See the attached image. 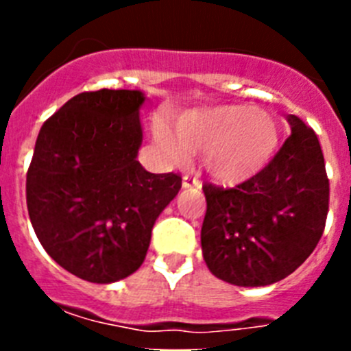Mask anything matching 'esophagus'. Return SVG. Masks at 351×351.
Here are the masks:
<instances>
[{"label":"esophagus","instance_id":"34e87169","mask_svg":"<svg viewBox=\"0 0 351 351\" xmlns=\"http://www.w3.org/2000/svg\"><path fill=\"white\" fill-rule=\"evenodd\" d=\"M200 186H202V182L193 178V176H190V173H186L182 178V188H200Z\"/></svg>","mask_w":351,"mask_h":351}]
</instances>
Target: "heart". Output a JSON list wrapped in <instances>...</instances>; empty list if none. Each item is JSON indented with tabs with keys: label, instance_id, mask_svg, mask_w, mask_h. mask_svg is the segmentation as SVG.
Segmentation results:
<instances>
[{
	"label": "heart",
	"instance_id": "b5f03b06",
	"mask_svg": "<svg viewBox=\"0 0 351 351\" xmlns=\"http://www.w3.org/2000/svg\"><path fill=\"white\" fill-rule=\"evenodd\" d=\"M153 133L173 165H188L191 154H202L207 172L223 184L253 178L278 145L276 121L251 105L193 110L178 121V133L165 121H158Z\"/></svg>",
	"mask_w": 351,
	"mask_h": 351
}]
</instances>
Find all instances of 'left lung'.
I'll return each instance as SVG.
<instances>
[{
  "instance_id": "8db88e82",
  "label": "left lung",
  "mask_w": 351,
  "mask_h": 351,
  "mask_svg": "<svg viewBox=\"0 0 351 351\" xmlns=\"http://www.w3.org/2000/svg\"><path fill=\"white\" fill-rule=\"evenodd\" d=\"M291 133L267 165L235 188L206 182L202 253L216 278L265 287L302 265L320 241L328 178L313 128L288 116Z\"/></svg>"
}]
</instances>
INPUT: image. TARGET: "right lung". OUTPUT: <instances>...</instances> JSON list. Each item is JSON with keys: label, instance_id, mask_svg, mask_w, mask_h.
Listing matches in <instances>:
<instances>
[{"label": "right lung", "instance_id": "obj_1", "mask_svg": "<svg viewBox=\"0 0 351 351\" xmlns=\"http://www.w3.org/2000/svg\"><path fill=\"white\" fill-rule=\"evenodd\" d=\"M141 91L73 96L38 133L26 176L31 225L68 272L114 283L142 265L160 213L181 190L179 173L138 163Z\"/></svg>", "mask_w": 351, "mask_h": 351}]
</instances>
